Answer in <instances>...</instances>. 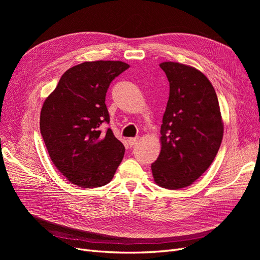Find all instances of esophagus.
<instances>
[{
    "label": "esophagus",
    "mask_w": 260,
    "mask_h": 260,
    "mask_svg": "<svg viewBox=\"0 0 260 260\" xmlns=\"http://www.w3.org/2000/svg\"><path fill=\"white\" fill-rule=\"evenodd\" d=\"M139 138H129L128 139V143H129V145L130 146H133V145H136L138 142H139Z\"/></svg>",
    "instance_id": "obj_1"
}]
</instances>
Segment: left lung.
Segmentation results:
<instances>
[{
	"mask_svg": "<svg viewBox=\"0 0 260 260\" xmlns=\"http://www.w3.org/2000/svg\"><path fill=\"white\" fill-rule=\"evenodd\" d=\"M159 66L170 90L160 127L161 151L152 172L159 186L178 190L191 185L214 161L223 122L217 94L205 75L174 61Z\"/></svg>",
	"mask_w": 260,
	"mask_h": 260,
	"instance_id": "left-lung-1",
	"label": "left lung"
}]
</instances>
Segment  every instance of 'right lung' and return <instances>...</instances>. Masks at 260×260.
<instances>
[{
	"label": "right lung",
	"instance_id": "add662e5",
	"mask_svg": "<svg viewBox=\"0 0 260 260\" xmlns=\"http://www.w3.org/2000/svg\"><path fill=\"white\" fill-rule=\"evenodd\" d=\"M129 68L119 60L84 61L69 68L44 101L40 131L53 164L69 182L100 187L111 182L124 146L108 128L109 84Z\"/></svg>",
	"mask_w": 260,
	"mask_h": 260
}]
</instances>
